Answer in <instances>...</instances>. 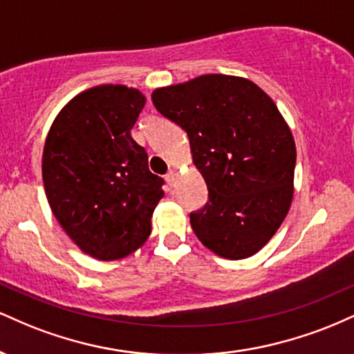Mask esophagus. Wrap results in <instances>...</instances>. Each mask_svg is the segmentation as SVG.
Segmentation results:
<instances>
[{"label": "esophagus", "mask_w": 354, "mask_h": 354, "mask_svg": "<svg viewBox=\"0 0 354 354\" xmlns=\"http://www.w3.org/2000/svg\"><path fill=\"white\" fill-rule=\"evenodd\" d=\"M166 181H168V185H173L174 180H176V171H173V169H169L168 173H166Z\"/></svg>", "instance_id": "esophagus-1"}]
</instances>
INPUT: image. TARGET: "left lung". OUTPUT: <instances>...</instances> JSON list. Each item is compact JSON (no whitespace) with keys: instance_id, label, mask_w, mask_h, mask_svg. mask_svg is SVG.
<instances>
[{"instance_id":"1","label":"left lung","mask_w":354,"mask_h":354,"mask_svg":"<svg viewBox=\"0 0 354 354\" xmlns=\"http://www.w3.org/2000/svg\"><path fill=\"white\" fill-rule=\"evenodd\" d=\"M153 104L189 138L208 201L189 214L213 253L243 259L281 226L293 200L296 146L273 100L253 81L205 75L153 91Z\"/></svg>"}]
</instances>
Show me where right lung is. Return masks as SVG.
I'll return each instance as SVG.
<instances>
[{
    "instance_id": "right-lung-1",
    "label": "right lung",
    "mask_w": 354,
    "mask_h": 354,
    "mask_svg": "<svg viewBox=\"0 0 354 354\" xmlns=\"http://www.w3.org/2000/svg\"><path fill=\"white\" fill-rule=\"evenodd\" d=\"M146 98L103 84L73 98L53 121L43 151V183L61 228L93 258L111 261L151 233L163 178L131 138Z\"/></svg>"
}]
</instances>
